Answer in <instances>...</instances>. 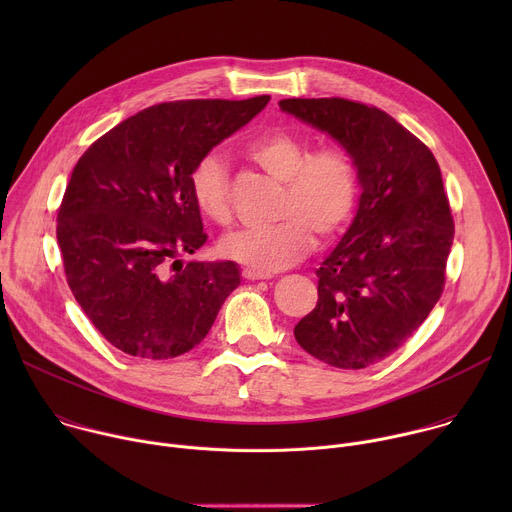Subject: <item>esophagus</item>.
Masks as SVG:
<instances>
[{"mask_svg": "<svg viewBox=\"0 0 512 512\" xmlns=\"http://www.w3.org/2000/svg\"><path fill=\"white\" fill-rule=\"evenodd\" d=\"M243 277L249 281H259V279H271V273L257 271V269H243Z\"/></svg>", "mask_w": 512, "mask_h": 512, "instance_id": "esophagus-1", "label": "esophagus"}]
</instances>
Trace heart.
I'll list each match as a JSON object with an SVG mask.
<instances>
[{"instance_id":"obj_1","label":"heart","mask_w":512,"mask_h":512,"mask_svg":"<svg viewBox=\"0 0 512 512\" xmlns=\"http://www.w3.org/2000/svg\"><path fill=\"white\" fill-rule=\"evenodd\" d=\"M247 156L283 182L279 223L243 227L223 237L221 253L257 271H277L300 261L312 249V231L332 239L352 218L358 180L352 160L338 148H310L308 139L289 131H269L251 139ZM198 210L225 225L231 218L229 168L221 152L204 154L190 174Z\"/></svg>"}]
</instances>
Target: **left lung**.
Listing matches in <instances>:
<instances>
[{"label":"left lung","instance_id":"left-lung-1","mask_svg":"<svg viewBox=\"0 0 512 512\" xmlns=\"http://www.w3.org/2000/svg\"><path fill=\"white\" fill-rule=\"evenodd\" d=\"M283 113L328 133L360 186L352 225L316 269L318 304L298 344L336 369L387 358L442 296L454 221L442 172L411 131L377 107L346 99H283Z\"/></svg>","mask_w":512,"mask_h":512}]
</instances>
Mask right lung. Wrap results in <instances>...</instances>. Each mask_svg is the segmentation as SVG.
<instances>
[{
  "label": "right lung",
  "mask_w": 512,
  "mask_h": 512,
  "mask_svg": "<svg viewBox=\"0 0 512 512\" xmlns=\"http://www.w3.org/2000/svg\"><path fill=\"white\" fill-rule=\"evenodd\" d=\"M269 99L154 105L99 137L72 170L56 229L66 281L121 352L164 360L192 350L239 287L233 261L178 259L206 243L190 174Z\"/></svg>",
  "instance_id": "obj_1"
}]
</instances>
